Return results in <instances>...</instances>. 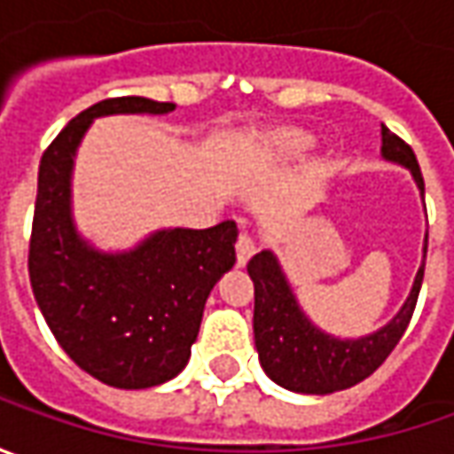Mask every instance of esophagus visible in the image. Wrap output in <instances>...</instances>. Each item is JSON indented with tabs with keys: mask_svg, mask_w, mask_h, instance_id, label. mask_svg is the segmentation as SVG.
<instances>
[{
	"mask_svg": "<svg viewBox=\"0 0 454 454\" xmlns=\"http://www.w3.org/2000/svg\"><path fill=\"white\" fill-rule=\"evenodd\" d=\"M237 265L239 268H245L247 262H250V257L254 254V239L250 235H239L237 237Z\"/></svg>",
	"mask_w": 454,
	"mask_h": 454,
	"instance_id": "esophagus-1",
	"label": "esophagus"
}]
</instances>
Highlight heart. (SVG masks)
Here are the masks:
<instances>
[{
  "instance_id": "1",
  "label": "heart",
  "mask_w": 454,
  "mask_h": 454,
  "mask_svg": "<svg viewBox=\"0 0 454 454\" xmlns=\"http://www.w3.org/2000/svg\"><path fill=\"white\" fill-rule=\"evenodd\" d=\"M310 146H313V138L301 131H283L278 133V136H272L270 141L272 156H278V159H298Z\"/></svg>"
}]
</instances>
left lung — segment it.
<instances>
[{
  "label": "left lung",
  "instance_id": "8db88e82",
  "mask_svg": "<svg viewBox=\"0 0 454 454\" xmlns=\"http://www.w3.org/2000/svg\"><path fill=\"white\" fill-rule=\"evenodd\" d=\"M381 156L410 168L419 194L425 197V179L414 151L387 126H381ZM425 257L427 235L422 247V265L414 275L410 295L392 321L369 336L339 339L325 333L305 316L280 268V260L270 250L254 254L247 262V272L254 283V348L262 372L283 389L298 394L340 392L374 374L410 325L425 278Z\"/></svg>",
  "mask_w": 454,
  "mask_h": 454
}]
</instances>
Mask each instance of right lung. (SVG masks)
Here are the masks:
<instances>
[{"mask_svg":"<svg viewBox=\"0 0 454 454\" xmlns=\"http://www.w3.org/2000/svg\"><path fill=\"white\" fill-rule=\"evenodd\" d=\"M174 103L108 98L75 115L43 153L29 239V283L62 351L115 389H149L182 372L204 303L235 265L237 224L156 230L131 250L106 253L73 217L80 141L103 115H164Z\"/></svg>","mask_w":454,"mask_h":454,"instance_id":"obj_1","label":"right lung"}]
</instances>
